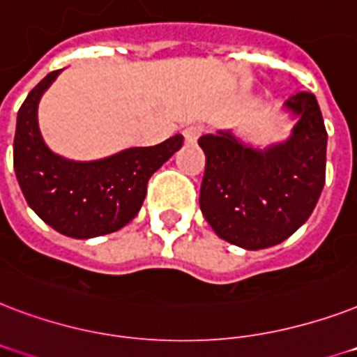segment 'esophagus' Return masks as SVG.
I'll return each instance as SVG.
<instances>
[{"label": "esophagus", "instance_id": "1", "mask_svg": "<svg viewBox=\"0 0 357 357\" xmlns=\"http://www.w3.org/2000/svg\"><path fill=\"white\" fill-rule=\"evenodd\" d=\"M182 134H184V139H186V143H190V145H192V143H195V141L199 139V135L203 134V128H201V126H188V128L184 130Z\"/></svg>", "mask_w": 357, "mask_h": 357}]
</instances>
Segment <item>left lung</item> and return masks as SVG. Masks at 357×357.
<instances>
[{"label": "left lung", "instance_id": "8db88e82", "mask_svg": "<svg viewBox=\"0 0 357 357\" xmlns=\"http://www.w3.org/2000/svg\"><path fill=\"white\" fill-rule=\"evenodd\" d=\"M291 135L257 149L233 130L199 137L204 167L199 206L214 233L244 250L281 244L311 216L326 181L328 134L313 93L283 102Z\"/></svg>", "mask_w": 357, "mask_h": 357}]
</instances>
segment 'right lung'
Wrapping results in <instances>:
<instances>
[{
    "instance_id": "right-lung-1",
    "label": "right lung",
    "mask_w": 357,
    "mask_h": 357,
    "mask_svg": "<svg viewBox=\"0 0 357 357\" xmlns=\"http://www.w3.org/2000/svg\"><path fill=\"white\" fill-rule=\"evenodd\" d=\"M61 70L27 95L16 117L15 171L27 204L44 223L70 238H95L132 222L147 182L182 147L181 134L154 147H132L107 158L76 162L55 154L38 128V102Z\"/></svg>"
}]
</instances>
